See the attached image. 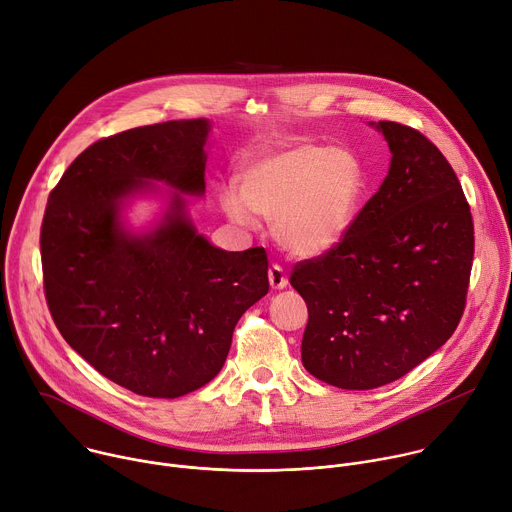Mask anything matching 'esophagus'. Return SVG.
<instances>
[{
	"label": "esophagus",
	"mask_w": 512,
	"mask_h": 512,
	"mask_svg": "<svg viewBox=\"0 0 512 512\" xmlns=\"http://www.w3.org/2000/svg\"><path fill=\"white\" fill-rule=\"evenodd\" d=\"M268 280H270V287L276 289V291L287 289V285H289L287 272L282 270V266H278V264H272V266L268 268Z\"/></svg>",
	"instance_id": "1"
}]
</instances>
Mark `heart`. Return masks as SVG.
I'll use <instances>...</instances> for the list:
<instances>
[{
    "label": "heart",
    "mask_w": 512,
    "mask_h": 512,
    "mask_svg": "<svg viewBox=\"0 0 512 512\" xmlns=\"http://www.w3.org/2000/svg\"><path fill=\"white\" fill-rule=\"evenodd\" d=\"M364 175L344 148L299 144L254 160L242 177V195L225 193L223 209L254 225L274 221V236L301 258L323 256L344 242L360 211Z\"/></svg>",
    "instance_id": "obj_1"
}]
</instances>
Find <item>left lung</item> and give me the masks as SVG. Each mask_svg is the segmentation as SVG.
Listing matches in <instances>:
<instances>
[{"mask_svg": "<svg viewBox=\"0 0 512 512\" xmlns=\"http://www.w3.org/2000/svg\"><path fill=\"white\" fill-rule=\"evenodd\" d=\"M376 128L392 152L384 183L342 244L291 272L309 309L303 366L346 390L394 382L447 342L474 260V221L451 164L415 128Z\"/></svg>", "mask_w": 512, "mask_h": 512, "instance_id": "1", "label": "left lung"}]
</instances>
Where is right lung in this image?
<instances>
[{"label": "right lung", "mask_w": 512, "mask_h": 512, "mask_svg": "<svg viewBox=\"0 0 512 512\" xmlns=\"http://www.w3.org/2000/svg\"><path fill=\"white\" fill-rule=\"evenodd\" d=\"M207 134L199 118L97 140L65 170L42 219L56 327L99 374L152 399H177L215 378L236 323L268 293L266 250L211 246L181 193L148 234L120 221L124 199L152 181L203 195Z\"/></svg>", "instance_id": "add662e5"}]
</instances>
